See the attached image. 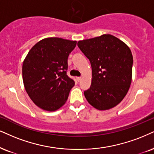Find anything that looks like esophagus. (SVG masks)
<instances>
[{
    "instance_id": "34e87169",
    "label": "esophagus",
    "mask_w": 154,
    "mask_h": 154,
    "mask_svg": "<svg viewBox=\"0 0 154 154\" xmlns=\"http://www.w3.org/2000/svg\"><path fill=\"white\" fill-rule=\"evenodd\" d=\"M76 79H77V81L79 82V81L81 80V77H76Z\"/></svg>"
}]
</instances>
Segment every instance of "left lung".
Masks as SVG:
<instances>
[{"label":"left lung","instance_id":"obj_1","mask_svg":"<svg viewBox=\"0 0 154 154\" xmlns=\"http://www.w3.org/2000/svg\"><path fill=\"white\" fill-rule=\"evenodd\" d=\"M92 68L90 88L84 91L95 109L104 111L115 107L128 93L132 80L133 56L126 43L104 34L78 42Z\"/></svg>","mask_w":154,"mask_h":154}]
</instances>
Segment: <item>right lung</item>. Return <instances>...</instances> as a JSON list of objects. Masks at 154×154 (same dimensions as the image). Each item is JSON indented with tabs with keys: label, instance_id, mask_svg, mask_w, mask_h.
I'll use <instances>...</instances> for the list:
<instances>
[{
	"label": "right lung",
	"instance_id": "1",
	"mask_svg": "<svg viewBox=\"0 0 154 154\" xmlns=\"http://www.w3.org/2000/svg\"><path fill=\"white\" fill-rule=\"evenodd\" d=\"M75 41L47 38L32 47L23 63L25 89L31 99L45 111H54L63 106L75 82L66 74L68 57Z\"/></svg>",
	"mask_w": 154,
	"mask_h": 154
}]
</instances>
